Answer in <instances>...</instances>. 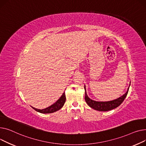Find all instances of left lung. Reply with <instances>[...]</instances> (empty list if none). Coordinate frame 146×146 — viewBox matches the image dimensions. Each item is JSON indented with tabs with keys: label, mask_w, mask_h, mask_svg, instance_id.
Segmentation results:
<instances>
[{
	"label": "left lung",
	"mask_w": 146,
	"mask_h": 146,
	"mask_svg": "<svg viewBox=\"0 0 146 146\" xmlns=\"http://www.w3.org/2000/svg\"><path fill=\"white\" fill-rule=\"evenodd\" d=\"M85 89V101L87 103V104L91 107L92 108L96 110L100 111H107L109 110H111L113 109H114L118 107L119 105H120L124 99L125 98L128 92V90H129V88H128L127 91L124 94V95L119 98L113 100V101H106V102H99V101H96L92 100L90 99L87 94L86 92V90H85V86L84 87Z\"/></svg>",
	"instance_id": "obj_1"
}]
</instances>
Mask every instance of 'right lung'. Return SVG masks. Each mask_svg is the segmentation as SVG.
<instances>
[{
    "label": "right lung",
    "instance_id": "right-lung-1",
    "mask_svg": "<svg viewBox=\"0 0 146 146\" xmlns=\"http://www.w3.org/2000/svg\"><path fill=\"white\" fill-rule=\"evenodd\" d=\"M66 101V97H65V92L62 94V96L59 98V99L54 103L52 106H49V107H47L46 108L43 109V110H39L36 109L35 108L32 107L35 111L39 112L40 113H44V114H48V113H52L55 112V111L61 109L64 105L65 102Z\"/></svg>",
    "mask_w": 146,
    "mask_h": 146
}]
</instances>
